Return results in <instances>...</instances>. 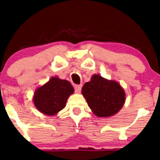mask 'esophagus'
Returning <instances> with one entry per match:
<instances>
[{"label": "esophagus", "mask_w": 160, "mask_h": 160, "mask_svg": "<svg viewBox=\"0 0 160 160\" xmlns=\"http://www.w3.org/2000/svg\"><path fill=\"white\" fill-rule=\"evenodd\" d=\"M82 88V85H75L74 86V89H75V91L77 93H80V90H81Z\"/></svg>", "instance_id": "34e87169"}]
</instances>
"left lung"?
Returning a JSON list of instances; mask_svg holds the SVG:
<instances>
[{
    "mask_svg": "<svg viewBox=\"0 0 160 160\" xmlns=\"http://www.w3.org/2000/svg\"><path fill=\"white\" fill-rule=\"evenodd\" d=\"M82 94L93 114L99 118H108L123 107L125 93L118 82L104 79L99 74L92 76L82 88Z\"/></svg>",
    "mask_w": 160,
    "mask_h": 160,
    "instance_id": "obj_1",
    "label": "left lung"
}]
</instances>
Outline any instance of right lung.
Listing matches in <instances>:
<instances>
[{
  "label": "right lung",
  "instance_id": "add662e5",
  "mask_svg": "<svg viewBox=\"0 0 160 160\" xmlns=\"http://www.w3.org/2000/svg\"><path fill=\"white\" fill-rule=\"evenodd\" d=\"M73 92V88L68 80L53 77L35 90L34 104L42 114L55 115L65 108L67 99Z\"/></svg>",
  "mask_w": 160,
  "mask_h": 160
}]
</instances>
